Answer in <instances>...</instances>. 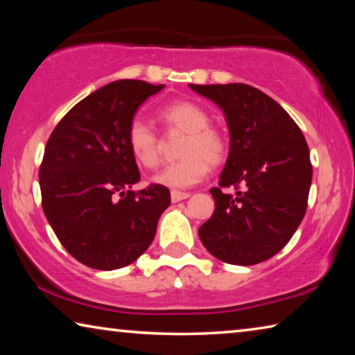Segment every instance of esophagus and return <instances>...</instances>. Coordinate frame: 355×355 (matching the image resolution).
<instances>
[{
    "label": "esophagus",
    "mask_w": 355,
    "mask_h": 355,
    "mask_svg": "<svg viewBox=\"0 0 355 355\" xmlns=\"http://www.w3.org/2000/svg\"><path fill=\"white\" fill-rule=\"evenodd\" d=\"M189 196H191L189 192H183V191H172V192H171V199H172L173 203L188 199Z\"/></svg>",
    "instance_id": "obj_1"
}]
</instances>
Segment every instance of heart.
<instances>
[{
	"label": "heart",
	"mask_w": 355,
	"mask_h": 355,
	"mask_svg": "<svg viewBox=\"0 0 355 355\" xmlns=\"http://www.w3.org/2000/svg\"><path fill=\"white\" fill-rule=\"evenodd\" d=\"M159 117L172 130L186 133L180 147L182 159L167 164L152 182L171 189L191 188L202 182L209 171V163L219 164L227 155V139L220 131L209 127V116L194 101H173L159 111ZM127 144L137 164L152 169L159 163V139L141 119L131 120Z\"/></svg>",
	"instance_id": "obj_1"
}]
</instances>
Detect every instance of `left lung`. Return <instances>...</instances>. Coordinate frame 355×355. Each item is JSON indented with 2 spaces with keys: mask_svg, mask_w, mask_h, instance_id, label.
I'll use <instances>...</instances> for the list:
<instances>
[{
  "mask_svg": "<svg viewBox=\"0 0 355 355\" xmlns=\"http://www.w3.org/2000/svg\"><path fill=\"white\" fill-rule=\"evenodd\" d=\"M224 112L230 135L214 213L199 228L202 244L220 261L250 266L285 248L305 216L311 184L307 141L277 101L241 83L189 84Z\"/></svg>",
  "mask_w": 355,
  "mask_h": 355,
  "instance_id": "left-lung-1",
  "label": "left lung"
}]
</instances>
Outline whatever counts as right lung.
I'll return each mask as SVG.
<instances>
[{
	"label": "right lung",
	"mask_w": 355,
	"mask_h": 355,
	"mask_svg": "<svg viewBox=\"0 0 355 355\" xmlns=\"http://www.w3.org/2000/svg\"><path fill=\"white\" fill-rule=\"evenodd\" d=\"M163 87L106 84L71 107L46 142L39 172L44 213L65 250L89 268L112 271L136 261L171 205L166 186L131 189L141 173L127 144L137 107Z\"/></svg>",
	"instance_id": "1"
}]
</instances>
